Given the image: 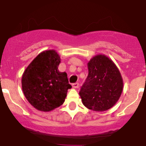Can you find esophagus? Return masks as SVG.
<instances>
[{
    "instance_id": "34e87169",
    "label": "esophagus",
    "mask_w": 146,
    "mask_h": 146,
    "mask_svg": "<svg viewBox=\"0 0 146 146\" xmlns=\"http://www.w3.org/2000/svg\"><path fill=\"white\" fill-rule=\"evenodd\" d=\"M72 87L74 88H78V87H79V83H78V82L73 83V84H72Z\"/></svg>"
}]
</instances>
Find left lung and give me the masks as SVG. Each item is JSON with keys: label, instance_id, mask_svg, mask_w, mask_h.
I'll return each mask as SVG.
<instances>
[{"label": "left lung", "instance_id": "1", "mask_svg": "<svg viewBox=\"0 0 146 146\" xmlns=\"http://www.w3.org/2000/svg\"><path fill=\"white\" fill-rule=\"evenodd\" d=\"M88 75L81 87L82 104L102 112L111 108L123 91V79L115 64L104 55H97L88 63Z\"/></svg>", "mask_w": 146, "mask_h": 146}]
</instances>
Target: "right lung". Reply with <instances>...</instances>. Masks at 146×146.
Segmentation results:
<instances>
[{
	"mask_svg": "<svg viewBox=\"0 0 146 146\" xmlns=\"http://www.w3.org/2000/svg\"><path fill=\"white\" fill-rule=\"evenodd\" d=\"M60 58L55 50L38 54L22 77V88L29 103L40 111L49 112L65 101L69 83L66 72L58 69Z\"/></svg>",
	"mask_w": 146,
	"mask_h": 146,
	"instance_id": "obj_1",
	"label": "right lung"
}]
</instances>
